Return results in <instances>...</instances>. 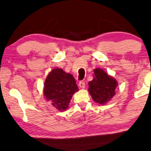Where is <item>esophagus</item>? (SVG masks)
Returning <instances> with one entry per match:
<instances>
[{
  "label": "esophagus",
  "mask_w": 151,
  "mask_h": 151,
  "mask_svg": "<svg viewBox=\"0 0 151 151\" xmlns=\"http://www.w3.org/2000/svg\"><path fill=\"white\" fill-rule=\"evenodd\" d=\"M78 85H79V87L80 88H82V89H84V88L85 87V83L84 81H80Z\"/></svg>",
  "instance_id": "esophagus-1"
}]
</instances>
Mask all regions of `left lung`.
<instances>
[{
  "label": "left lung",
  "instance_id": "8db88e82",
  "mask_svg": "<svg viewBox=\"0 0 151 151\" xmlns=\"http://www.w3.org/2000/svg\"><path fill=\"white\" fill-rule=\"evenodd\" d=\"M93 73V79L88 83V91L95 103L105 105L115 95L118 83L114 77L100 68H95Z\"/></svg>",
  "mask_w": 151,
  "mask_h": 151
}]
</instances>
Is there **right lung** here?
I'll return each instance as SVG.
<instances>
[{
  "mask_svg": "<svg viewBox=\"0 0 151 151\" xmlns=\"http://www.w3.org/2000/svg\"><path fill=\"white\" fill-rule=\"evenodd\" d=\"M78 91L73 76L62 68H55L47 76L43 92L46 101L51 102L56 109L63 111L68 108L73 93Z\"/></svg>",
  "mask_w": 151,
  "mask_h": 151,
  "instance_id": "1",
  "label": "right lung"
}]
</instances>
